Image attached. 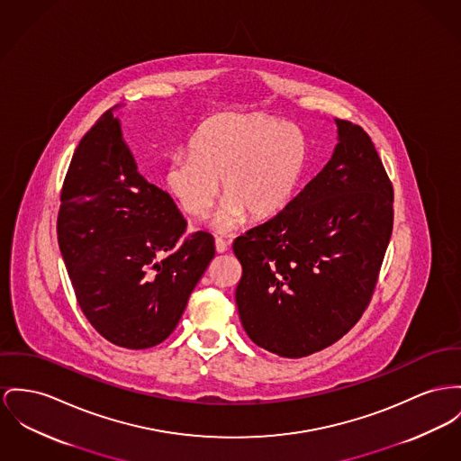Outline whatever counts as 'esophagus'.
<instances>
[{
    "mask_svg": "<svg viewBox=\"0 0 461 461\" xmlns=\"http://www.w3.org/2000/svg\"><path fill=\"white\" fill-rule=\"evenodd\" d=\"M215 248L218 253H225V251L229 249V243H227V241H223L221 238H216Z\"/></svg>",
    "mask_w": 461,
    "mask_h": 461,
    "instance_id": "obj_1",
    "label": "esophagus"
}]
</instances>
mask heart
Here are the masks:
<instances>
[{"label":"heart","instance_id":"b5f03b06","mask_svg":"<svg viewBox=\"0 0 461 461\" xmlns=\"http://www.w3.org/2000/svg\"><path fill=\"white\" fill-rule=\"evenodd\" d=\"M309 141L303 129L264 113H227L203 123L188 155H173L164 184L185 215L210 213L221 186L223 204L213 220L220 234L232 232L245 213L276 216L292 201L306 173Z\"/></svg>","mask_w":461,"mask_h":461}]
</instances>
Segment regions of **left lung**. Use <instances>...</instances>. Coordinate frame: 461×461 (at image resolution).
Listing matches in <instances>:
<instances>
[{"label":"left lung","instance_id":"8db88e82","mask_svg":"<svg viewBox=\"0 0 461 461\" xmlns=\"http://www.w3.org/2000/svg\"><path fill=\"white\" fill-rule=\"evenodd\" d=\"M327 166L283 212L240 236L236 304L257 346L286 358L342 338L370 303L393 227V186L367 132L336 119Z\"/></svg>","mask_w":461,"mask_h":461}]
</instances>
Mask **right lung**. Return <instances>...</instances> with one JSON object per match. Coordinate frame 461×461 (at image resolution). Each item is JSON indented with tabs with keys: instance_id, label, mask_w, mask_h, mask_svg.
<instances>
[{
	"instance_id": "right-lung-1",
	"label": "right lung",
	"mask_w": 461,
	"mask_h": 461,
	"mask_svg": "<svg viewBox=\"0 0 461 461\" xmlns=\"http://www.w3.org/2000/svg\"><path fill=\"white\" fill-rule=\"evenodd\" d=\"M112 108L77 147L61 192L58 241L77 301L113 344L145 349L176 329L215 257L173 197L145 180Z\"/></svg>"
}]
</instances>
